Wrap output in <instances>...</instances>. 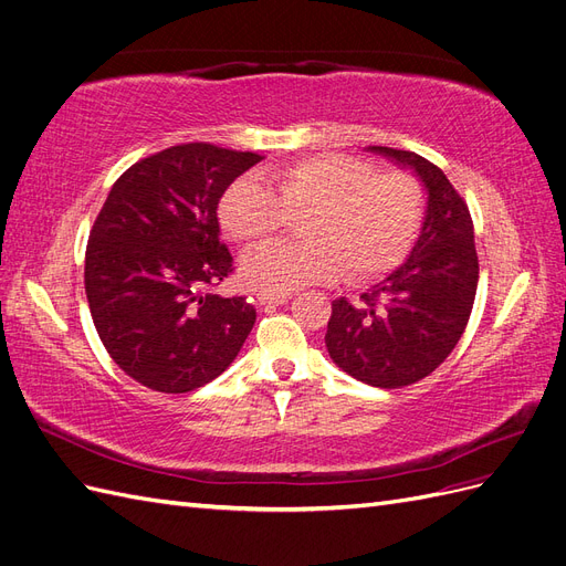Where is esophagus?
Instances as JSON below:
<instances>
[{"label": "esophagus", "mask_w": 566, "mask_h": 566, "mask_svg": "<svg viewBox=\"0 0 566 566\" xmlns=\"http://www.w3.org/2000/svg\"><path fill=\"white\" fill-rule=\"evenodd\" d=\"M290 297V293H279V290H260L256 293V300H260L262 304H285Z\"/></svg>", "instance_id": "34e87169"}]
</instances>
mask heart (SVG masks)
I'll use <instances>...</instances> for the list:
<instances>
[{
  "instance_id": "obj_1",
  "label": "heart",
  "mask_w": 566,
  "mask_h": 566,
  "mask_svg": "<svg viewBox=\"0 0 566 566\" xmlns=\"http://www.w3.org/2000/svg\"><path fill=\"white\" fill-rule=\"evenodd\" d=\"M306 243L256 252L243 262L248 283L262 290H297L345 273L364 283L401 264L422 229L424 193L406 169L378 172L375 163L323 153L269 169L266 184L235 179L219 200L224 231L245 248H262L290 219Z\"/></svg>"
}]
</instances>
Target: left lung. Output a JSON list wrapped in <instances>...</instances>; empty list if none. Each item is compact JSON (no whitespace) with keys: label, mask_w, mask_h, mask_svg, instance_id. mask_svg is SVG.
<instances>
[{"label":"left lung","mask_w":566,"mask_h":566,"mask_svg":"<svg viewBox=\"0 0 566 566\" xmlns=\"http://www.w3.org/2000/svg\"><path fill=\"white\" fill-rule=\"evenodd\" d=\"M410 167L427 191V212L408 260L352 304L333 302L325 347L352 378L399 389L427 378L465 333L479 281L474 229L465 200L418 153L370 146Z\"/></svg>","instance_id":"left-lung-1"}]
</instances>
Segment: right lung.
<instances>
[{
  "mask_svg": "<svg viewBox=\"0 0 566 566\" xmlns=\"http://www.w3.org/2000/svg\"><path fill=\"white\" fill-rule=\"evenodd\" d=\"M262 156L193 142L134 163L90 231L84 290L96 333L129 378L165 394L224 373L256 312L214 287L233 273L217 205Z\"/></svg>",
  "mask_w": 566,
  "mask_h": 566,
  "instance_id": "add662e5",
  "label": "right lung"
}]
</instances>
